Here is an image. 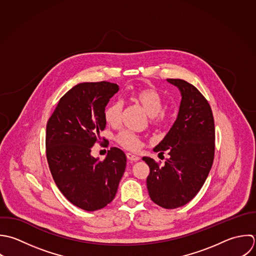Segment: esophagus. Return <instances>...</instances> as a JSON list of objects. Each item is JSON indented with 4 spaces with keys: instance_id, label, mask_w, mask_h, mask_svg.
Returning <instances> with one entry per match:
<instances>
[{
    "instance_id": "34e87169",
    "label": "esophagus",
    "mask_w": 256,
    "mask_h": 256,
    "mask_svg": "<svg viewBox=\"0 0 256 256\" xmlns=\"http://www.w3.org/2000/svg\"><path fill=\"white\" fill-rule=\"evenodd\" d=\"M126 158H128V160H130V162H138V160H140V156H134V154H126Z\"/></svg>"
}]
</instances>
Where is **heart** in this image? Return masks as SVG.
<instances>
[{
	"label": "heart",
	"mask_w": 256,
	"mask_h": 256,
	"mask_svg": "<svg viewBox=\"0 0 256 256\" xmlns=\"http://www.w3.org/2000/svg\"><path fill=\"white\" fill-rule=\"evenodd\" d=\"M132 100L142 108V110L150 116V124L156 126L166 124L170 118L168 112L164 110L166 104L162 96L154 88H142L134 90ZM122 104L120 100L110 104L104 112V120L112 126H118L122 122ZM118 144L126 150H136L142 146L140 136L130 130H122L116 138Z\"/></svg>",
	"instance_id": "b5f03b06"
}]
</instances>
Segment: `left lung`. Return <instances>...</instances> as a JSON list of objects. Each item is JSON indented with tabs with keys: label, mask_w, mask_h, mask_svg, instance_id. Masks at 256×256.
<instances>
[{
	"label": "left lung",
	"mask_w": 256,
	"mask_h": 256,
	"mask_svg": "<svg viewBox=\"0 0 256 256\" xmlns=\"http://www.w3.org/2000/svg\"><path fill=\"white\" fill-rule=\"evenodd\" d=\"M182 92V102L172 128L154 148L170 156L164 166L142 158L150 166L146 186L152 200L174 210L190 202L202 188L214 164L216 128L212 108L204 94L192 84L168 78Z\"/></svg>",
	"instance_id": "left-lung-1"
}]
</instances>
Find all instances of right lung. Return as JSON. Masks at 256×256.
<instances>
[{
	"instance_id": "right-lung-1",
	"label": "right lung",
	"mask_w": 256,
	"mask_h": 256,
	"mask_svg": "<svg viewBox=\"0 0 256 256\" xmlns=\"http://www.w3.org/2000/svg\"><path fill=\"white\" fill-rule=\"evenodd\" d=\"M118 86L110 82H82L66 92L48 120L46 156L52 178L74 206L94 212L116 196L126 170L124 152L112 148L104 160L90 156L96 142H106L104 108ZM106 142H104V144Z\"/></svg>"
}]
</instances>
